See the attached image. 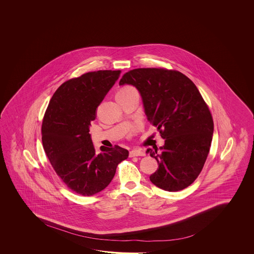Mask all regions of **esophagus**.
Wrapping results in <instances>:
<instances>
[{"label": "esophagus", "instance_id": "34e87169", "mask_svg": "<svg viewBox=\"0 0 254 254\" xmlns=\"http://www.w3.org/2000/svg\"><path fill=\"white\" fill-rule=\"evenodd\" d=\"M144 155H145V152L140 151V150H132V151H129V156L130 158H132V157L144 156Z\"/></svg>", "mask_w": 254, "mask_h": 254}]
</instances>
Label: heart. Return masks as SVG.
I'll return each instance as SVG.
<instances>
[{
  "label": "heart",
  "mask_w": 254,
  "mask_h": 254,
  "mask_svg": "<svg viewBox=\"0 0 254 254\" xmlns=\"http://www.w3.org/2000/svg\"><path fill=\"white\" fill-rule=\"evenodd\" d=\"M129 89H132L131 87H125V88H123L122 90H129Z\"/></svg>",
  "instance_id": "obj_1"
}]
</instances>
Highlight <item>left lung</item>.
I'll use <instances>...</instances> for the list:
<instances>
[{"label": "left lung", "mask_w": 254, "mask_h": 254, "mask_svg": "<svg viewBox=\"0 0 254 254\" xmlns=\"http://www.w3.org/2000/svg\"><path fill=\"white\" fill-rule=\"evenodd\" d=\"M119 84L138 90L147 119L165 140L147 150L159 165L151 183L168 191L185 189L201 172L213 135L212 117L199 90L182 72L157 68L129 70Z\"/></svg>", "instance_id": "obj_1"}]
</instances>
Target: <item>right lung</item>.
<instances>
[{"mask_svg":"<svg viewBox=\"0 0 254 254\" xmlns=\"http://www.w3.org/2000/svg\"><path fill=\"white\" fill-rule=\"evenodd\" d=\"M121 70H98L65 81L54 92L42 125L43 149L65 185L78 194L92 196L114 179L129 151L120 146L95 151L91 122Z\"/></svg>","mask_w":254,"mask_h":254,"instance_id":"1","label":"right lung"}]
</instances>
